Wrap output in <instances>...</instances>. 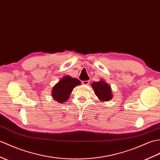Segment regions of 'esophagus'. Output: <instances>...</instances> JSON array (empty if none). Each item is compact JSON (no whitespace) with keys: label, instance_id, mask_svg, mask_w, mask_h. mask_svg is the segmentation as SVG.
Here are the masks:
<instances>
[{"label":"esophagus","instance_id":"esophagus-1","mask_svg":"<svg viewBox=\"0 0 160 160\" xmlns=\"http://www.w3.org/2000/svg\"><path fill=\"white\" fill-rule=\"evenodd\" d=\"M82 84L84 85H88L89 84V81L86 80V81H82Z\"/></svg>","mask_w":160,"mask_h":160}]
</instances>
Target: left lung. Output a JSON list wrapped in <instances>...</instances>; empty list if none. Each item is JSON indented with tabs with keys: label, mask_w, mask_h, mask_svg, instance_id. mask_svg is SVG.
<instances>
[{
	"label": "left lung",
	"mask_w": 160,
	"mask_h": 160,
	"mask_svg": "<svg viewBox=\"0 0 160 160\" xmlns=\"http://www.w3.org/2000/svg\"><path fill=\"white\" fill-rule=\"evenodd\" d=\"M92 87L95 92V95L102 101H109L112 99V95L111 88L104 81H99L97 82H92Z\"/></svg>",
	"instance_id": "left-lung-1"
}]
</instances>
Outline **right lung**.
Masks as SVG:
<instances>
[{"mask_svg": "<svg viewBox=\"0 0 160 160\" xmlns=\"http://www.w3.org/2000/svg\"><path fill=\"white\" fill-rule=\"evenodd\" d=\"M80 84V81L77 78L66 76L53 87L52 95L57 102L63 103L69 99L73 88Z\"/></svg>", "mask_w": 160, "mask_h": 160, "instance_id": "1", "label": "right lung"}]
</instances>
